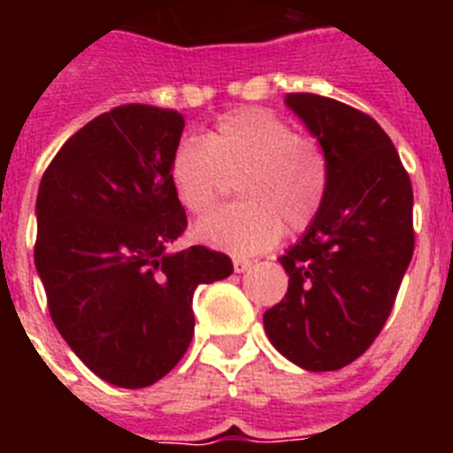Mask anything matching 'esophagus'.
Here are the masks:
<instances>
[{
	"mask_svg": "<svg viewBox=\"0 0 453 453\" xmlns=\"http://www.w3.org/2000/svg\"><path fill=\"white\" fill-rule=\"evenodd\" d=\"M251 267L250 258H234V270L235 272H247Z\"/></svg>",
	"mask_w": 453,
	"mask_h": 453,
	"instance_id": "esophagus-1",
	"label": "esophagus"
}]
</instances>
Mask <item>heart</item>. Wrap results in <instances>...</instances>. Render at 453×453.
Returning a JSON list of instances; mask_svg holds the SVG:
<instances>
[{"label":"heart","mask_w":453,"mask_h":453,"mask_svg":"<svg viewBox=\"0 0 453 453\" xmlns=\"http://www.w3.org/2000/svg\"><path fill=\"white\" fill-rule=\"evenodd\" d=\"M238 179L245 202L197 224L202 242L247 256L267 250L288 231L315 222L329 190V163L318 140L295 134L267 108H238L208 134L181 140L172 154L170 181L188 213H208Z\"/></svg>","instance_id":"heart-1"}]
</instances>
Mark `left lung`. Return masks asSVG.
<instances>
[{
  "label": "left lung",
  "instance_id": "8db88e82",
  "mask_svg": "<svg viewBox=\"0 0 453 453\" xmlns=\"http://www.w3.org/2000/svg\"><path fill=\"white\" fill-rule=\"evenodd\" d=\"M288 106L329 163L326 199L279 258L288 292L265 311L267 338L311 372L354 363L381 334L413 258V186L374 118L338 99L290 92Z\"/></svg>",
  "mask_w": 453,
  "mask_h": 453
}]
</instances>
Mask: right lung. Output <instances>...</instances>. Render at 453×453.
I'll return each instance as SVG.
<instances>
[{
  "mask_svg": "<svg viewBox=\"0 0 453 453\" xmlns=\"http://www.w3.org/2000/svg\"><path fill=\"white\" fill-rule=\"evenodd\" d=\"M186 119L122 104L79 129L40 181L35 267L58 334L99 379L147 388L181 361L192 295L234 272L203 245L167 254L188 229L170 161Z\"/></svg>",
  "mask_w": 453,
  "mask_h": 453,
  "instance_id": "1",
  "label": "right lung"
}]
</instances>
